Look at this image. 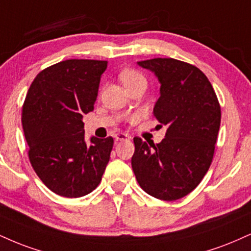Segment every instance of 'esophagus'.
Wrapping results in <instances>:
<instances>
[{
	"label": "esophagus",
	"mask_w": 251,
	"mask_h": 251,
	"mask_svg": "<svg viewBox=\"0 0 251 251\" xmlns=\"http://www.w3.org/2000/svg\"><path fill=\"white\" fill-rule=\"evenodd\" d=\"M131 137H129L128 134H125V133H119L116 135V140L117 141H124V140H129Z\"/></svg>",
	"instance_id": "obj_1"
}]
</instances>
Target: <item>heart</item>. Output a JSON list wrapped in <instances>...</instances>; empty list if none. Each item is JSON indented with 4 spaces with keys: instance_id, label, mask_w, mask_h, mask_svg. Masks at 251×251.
Returning <instances> with one entry per match:
<instances>
[{
    "instance_id": "b5f03b06",
    "label": "heart",
    "mask_w": 251,
    "mask_h": 251,
    "mask_svg": "<svg viewBox=\"0 0 251 251\" xmlns=\"http://www.w3.org/2000/svg\"><path fill=\"white\" fill-rule=\"evenodd\" d=\"M120 80L123 81L124 85H129V84L135 83L138 80H145L143 75L139 74L138 71L132 70V69H126V70H123L119 75Z\"/></svg>"
}]
</instances>
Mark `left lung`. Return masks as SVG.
Masks as SVG:
<instances>
[{
    "label": "left lung",
    "instance_id": "1",
    "mask_svg": "<svg viewBox=\"0 0 251 251\" xmlns=\"http://www.w3.org/2000/svg\"><path fill=\"white\" fill-rule=\"evenodd\" d=\"M138 64L154 72L161 84L153 113L167 132L156 145L133 139L132 168L147 194L174 201L195 189L209 170L221 107L210 81L196 66L174 58Z\"/></svg>",
    "mask_w": 251,
    "mask_h": 251
}]
</instances>
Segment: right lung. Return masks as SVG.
<instances>
[{"label": "right lung", "mask_w": 251, "mask_h": 251, "mask_svg": "<svg viewBox=\"0 0 251 251\" xmlns=\"http://www.w3.org/2000/svg\"><path fill=\"white\" fill-rule=\"evenodd\" d=\"M106 60L68 59L44 69L29 87L22 125L29 160L50 191L80 198L100 183L113 138L85 143L83 114L91 112Z\"/></svg>", "instance_id": "add662e5"}]
</instances>
